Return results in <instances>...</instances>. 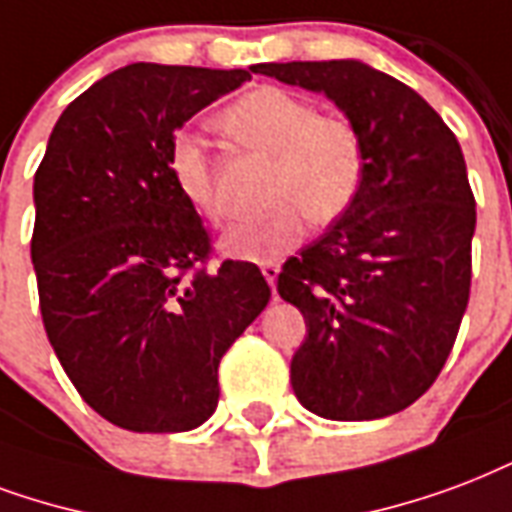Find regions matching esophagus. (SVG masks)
Here are the masks:
<instances>
[{
  "instance_id": "obj_1",
  "label": "esophagus",
  "mask_w": 512,
  "mask_h": 512,
  "mask_svg": "<svg viewBox=\"0 0 512 512\" xmlns=\"http://www.w3.org/2000/svg\"><path fill=\"white\" fill-rule=\"evenodd\" d=\"M260 271H263V276L268 279V284H271V290H273V287H276V279H279V271H282V268H279L276 263H263V265H260Z\"/></svg>"
}]
</instances>
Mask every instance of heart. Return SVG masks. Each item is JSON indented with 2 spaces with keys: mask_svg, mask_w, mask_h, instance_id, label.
<instances>
[{
  "mask_svg": "<svg viewBox=\"0 0 512 512\" xmlns=\"http://www.w3.org/2000/svg\"><path fill=\"white\" fill-rule=\"evenodd\" d=\"M220 126L244 147L273 155L265 187L271 204L225 236L230 255L255 263L276 260L303 241L308 220L327 228L357 204L368 177V147L351 117L322 112L317 101L265 85L233 101L220 115ZM169 174L201 217L214 225L233 217L201 139H171Z\"/></svg>",
  "mask_w": 512,
  "mask_h": 512,
  "instance_id": "b5f03b06",
  "label": "heart"
}]
</instances>
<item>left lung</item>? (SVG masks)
<instances>
[{
  "mask_svg": "<svg viewBox=\"0 0 512 512\" xmlns=\"http://www.w3.org/2000/svg\"><path fill=\"white\" fill-rule=\"evenodd\" d=\"M257 72L325 93L368 147L357 204L279 273V295L308 327L292 389L325 419L392 416L435 384L470 300L475 195L462 147L419 93L360 61Z\"/></svg>",
  "mask_w": 512,
  "mask_h": 512,
  "instance_id": "8db88e82",
  "label": "left lung"
}]
</instances>
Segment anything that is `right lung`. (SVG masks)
I'll return each mask as SVG.
<instances>
[{
	"instance_id": "right-lung-1",
	"label": "right lung",
	"mask_w": 512,
	"mask_h": 512,
	"mask_svg": "<svg viewBox=\"0 0 512 512\" xmlns=\"http://www.w3.org/2000/svg\"><path fill=\"white\" fill-rule=\"evenodd\" d=\"M249 69L128 64L58 117L34 174L39 311L85 403L134 432H187L217 408L222 354L271 300L220 260L169 174V142Z\"/></svg>"
}]
</instances>
